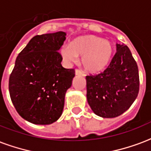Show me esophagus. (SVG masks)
I'll return each instance as SVG.
<instances>
[{
    "mask_svg": "<svg viewBox=\"0 0 151 151\" xmlns=\"http://www.w3.org/2000/svg\"><path fill=\"white\" fill-rule=\"evenodd\" d=\"M75 74H76V75L82 76V75H83V72H82V70H80V69H76V70H75Z\"/></svg>",
    "mask_w": 151,
    "mask_h": 151,
    "instance_id": "34e87169",
    "label": "esophagus"
}]
</instances>
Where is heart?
<instances>
[{"label": "heart", "instance_id": "1", "mask_svg": "<svg viewBox=\"0 0 151 151\" xmlns=\"http://www.w3.org/2000/svg\"><path fill=\"white\" fill-rule=\"evenodd\" d=\"M113 52L111 42L93 35L76 38L69 46H63L60 49L61 56L67 62H75L78 56H82V66L90 73H99L106 69Z\"/></svg>", "mask_w": 151, "mask_h": 151}]
</instances>
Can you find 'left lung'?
<instances>
[{
	"mask_svg": "<svg viewBox=\"0 0 151 151\" xmlns=\"http://www.w3.org/2000/svg\"><path fill=\"white\" fill-rule=\"evenodd\" d=\"M86 98L99 116L113 118L123 114L133 104L139 91L138 68L129 48L116 44V52L104 72L89 75Z\"/></svg>",
	"mask_w": 151,
	"mask_h": 151,
	"instance_id": "obj_1",
	"label": "left lung"
}]
</instances>
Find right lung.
<instances>
[{"mask_svg":"<svg viewBox=\"0 0 151 151\" xmlns=\"http://www.w3.org/2000/svg\"><path fill=\"white\" fill-rule=\"evenodd\" d=\"M66 33L35 35L18 54L9 80L16 111L35 124H50L62 114L65 96L75 76L73 69L61 65L58 52Z\"/></svg>","mask_w":151,"mask_h":151,"instance_id":"right-lung-1","label":"right lung"}]
</instances>
